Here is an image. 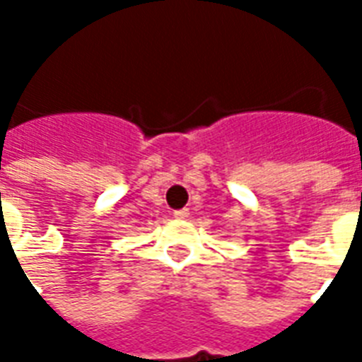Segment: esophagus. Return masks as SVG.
Wrapping results in <instances>:
<instances>
[{"instance_id":"obj_1","label":"esophagus","mask_w":362,"mask_h":362,"mask_svg":"<svg viewBox=\"0 0 362 362\" xmlns=\"http://www.w3.org/2000/svg\"><path fill=\"white\" fill-rule=\"evenodd\" d=\"M175 218H176V220H187V218H189V210H187V209L176 210Z\"/></svg>"}]
</instances>
